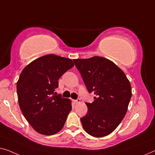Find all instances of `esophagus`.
<instances>
[{"label": "esophagus", "mask_w": 155, "mask_h": 155, "mask_svg": "<svg viewBox=\"0 0 155 155\" xmlns=\"http://www.w3.org/2000/svg\"><path fill=\"white\" fill-rule=\"evenodd\" d=\"M80 101H81L80 99H77V100H74V102L75 104H78V103H79Z\"/></svg>", "instance_id": "34e87169"}]
</instances>
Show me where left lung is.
Returning a JSON list of instances; mask_svg holds the SVG:
<instances>
[{
  "mask_svg": "<svg viewBox=\"0 0 155 155\" xmlns=\"http://www.w3.org/2000/svg\"><path fill=\"white\" fill-rule=\"evenodd\" d=\"M87 91L96 97L86 102L87 114L81 117L83 127L92 137H106L114 131L127 110L131 85L121 69L107 58L94 56L74 59Z\"/></svg>",
  "mask_w": 155,
  "mask_h": 155,
  "instance_id": "1",
  "label": "left lung"
}]
</instances>
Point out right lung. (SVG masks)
Returning a JSON list of instances; mask_svg holds the SVG:
<instances>
[{
	"label": "right lung",
	"mask_w": 155,
	"mask_h": 155,
	"mask_svg": "<svg viewBox=\"0 0 155 155\" xmlns=\"http://www.w3.org/2000/svg\"><path fill=\"white\" fill-rule=\"evenodd\" d=\"M74 63L70 58L49 54L23 70L17 84L18 104L26 120L38 133L55 134L63 129L71 110V101L55 95L58 79Z\"/></svg>",
	"instance_id": "obj_1"
}]
</instances>
